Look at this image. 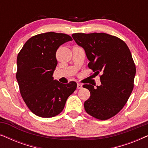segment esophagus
I'll return each mask as SVG.
<instances>
[{
	"instance_id": "34e87169",
	"label": "esophagus",
	"mask_w": 148,
	"mask_h": 148,
	"mask_svg": "<svg viewBox=\"0 0 148 148\" xmlns=\"http://www.w3.org/2000/svg\"><path fill=\"white\" fill-rule=\"evenodd\" d=\"M77 89H82L83 87H82V85L81 84H77Z\"/></svg>"
}]
</instances>
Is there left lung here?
I'll use <instances>...</instances> for the list:
<instances>
[{
    "label": "left lung",
    "instance_id": "left-lung-1",
    "mask_svg": "<svg viewBox=\"0 0 148 148\" xmlns=\"http://www.w3.org/2000/svg\"><path fill=\"white\" fill-rule=\"evenodd\" d=\"M72 37L86 52L88 67L102 73L100 86H83L90 92L85 110L94 118L107 120L120 112L133 91L136 68L130 50L120 38L105 33H77Z\"/></svg>",
    "mask_w": 148,
    "mask_h": 148
}]
</instances>
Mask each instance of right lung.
Instances as JSON below:
<instances>
[{"mask_svg": "<svg viewBox=\"0 0 148 148\" xmlns=\"http://www.w3.org/2000/svg\"><path fill=\"white\" fill-rule=\"evenodd\" d=\"M72 38L65 34L47 32L30 38L17 56L16 73L24 102L34 114L50 118L60 114L77 84L54 80L58 47Z\"/></svg>", "mask_w": 148, "mask_h": 148, "instance_id": "right-lung-1", "label": "right lung"}]
</instances>
